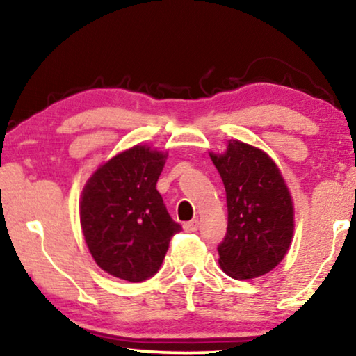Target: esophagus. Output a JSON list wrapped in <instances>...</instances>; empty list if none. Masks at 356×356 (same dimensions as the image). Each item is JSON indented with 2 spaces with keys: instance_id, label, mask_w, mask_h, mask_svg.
Masks as SVG:
<instances>
[{
  "instance_id": "esophagus-1",
  "label": "esophagus",
  "mask_w": 356,
  "mask_h": 356,
  "mask_svg": "<svg viewBox=\"0 0 356 356\" xmlns=\"http://www.w3.org/2000/svg\"><path fill=\"white\" fill-rule=\"evenodd\" d=\"M197 227H199V222L196 220V218H194V220H191V222H186V223H184V225H183L184 232H188V233L197 232Z\"/></svg>"
}]
</instances>
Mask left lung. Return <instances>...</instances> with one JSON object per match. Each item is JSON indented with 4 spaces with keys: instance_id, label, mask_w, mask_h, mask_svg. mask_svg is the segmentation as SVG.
I'll list each match as a JSON object with an SVG mask.
<instances>
[{
    "instance_id": "left-lung-1",
    "label": "left lung",
    "mask_w": 356,
    "mask_h": 356,
    "mask_svg": "<svg viewBox=\"0 0 356 356\" xmlns=\"http://www.w3.org/2000/svg\"><path fill=\"white\" fill-rule=\"evenodd\" d=\"M227 193V235L217 251L222 270L236 280L270 272L293 236L290 191L269 155L241 140L211 154Z\"/></svg>"
}]
</instances>
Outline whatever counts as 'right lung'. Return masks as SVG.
<instances>
[{"mask_svg":"<svg viewBox=\"0 0 356 356\" xmlns=\"http://www.w3.org/2000/svg\"><path fill=\"white\" fill-rule=\"evenodd\" d=\"M167 154L134 145L89 178L81 197V227L97 266L128 282L155 275L181 225L155 188Z\"/></svg>","mask_w":356,"mask_h":356,"instance_id":"add662e5","label":"right lung"}]
</instances>
